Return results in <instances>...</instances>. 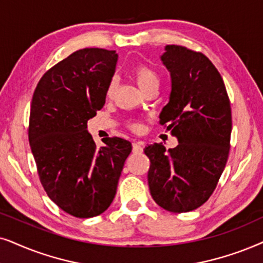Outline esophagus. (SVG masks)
<instances>
[{
  "label": "esophagus",
  "mask_w": 263,
  "mask_h": 263,
  "mask_svg": "<svg viewBox=\"0 0 263 263\" xmlns=\"http://www.w3.org/2000/svg\"><path fill=\"white\" fill-rule=\"evenodd\" d=\"M132 150H134V153H136V154L142 153L143 152V143L134 142V144H132Z\"/></svg>",
  "instance_id": "1"
}]
</instances>
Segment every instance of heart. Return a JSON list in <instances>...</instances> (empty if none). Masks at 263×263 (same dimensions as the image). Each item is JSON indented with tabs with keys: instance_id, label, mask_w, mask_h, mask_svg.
Masks as SVG:
<instances>
[{
	"instance_id": "obj_1",
	"label": "heart",
	"mask_w": 263,
	"mask_h": 263,
	"mask_svg": "<svg viewBox=\"0 0 263 263\" xmlns=\"http://www.w3.org/2000/svg\"><path fill=\"white\" fill-rule=\"evenodd\" d=\"M135 77L139 87H141L143 91H146L148 89H150V87H159L160 85V77L157 74V72L154 71L152 67H148V66H144V65L137 66V67L135 68ZM115 89H117V80L113 78L109 83H108L107 95L108 96L113 95ZM132 128L139 129L141 128V126L138 124H135L132 125Z\"/></svg>"
}]
</instances>
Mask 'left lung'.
Masks as SVG:
<instances>
[{
	"label": "left lung",
	"mask_w": 263,
	"mask_h": 263,
	"mask_svg": "<svg viewBox=\"0 0 263 263\" xmlns=\"http://www.w3.org/2000/svg\"><path fill=\"white\" fill-rule=\"evenodd\" d=\"M161 61L171 76L170 101L160 124L178 139L176 148L145 146L149 190L161 208L186 213L201 207L226 166L232 131L223 80L202 52L166 45Z\"/></svg>",
	"instance_id": "8db88e82"
}]
</instances>
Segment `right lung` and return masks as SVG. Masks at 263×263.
Listing matches in <instances>:
<instances>
[{
	"instance_id": "1",
	"label": "right lung",
	"mask_w": 263,
	"mask_h": 263,
	"mask_svg": "<svg viewBox=\"0 0 263 263\" xmlns=\"http://www.w3.org/2000/svg\"><path fill=\"white\" fill-rule=\"evenodd\" d=\"M117 62L115 50L80 49L42 77L32 97L29 141L41 183L49 198L76 218L107 211L132 150L119 137L97 148L87 132V120L106 103Z\"/></svg>"
}]
</instances>
